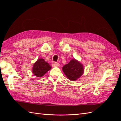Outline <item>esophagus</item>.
Wrapping results in <instances>:
<instances>
[{"mask_svg": "<svg viewBox=\"0 0 121 121\" xmlns=\"http://www.w3.org/2000/svg\"><path fill=\"white\" fill-rule=\"evenodd\" d=\"M52 65L53 67H58L60 65V64L56 63V62H53L52 64Z\"/></svg>", "mask_w": 121, "mask_h": 121, "instance_id": "esophagus-1", "label": "esophagus"}]
</instances>
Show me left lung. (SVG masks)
<instances>
[{"label":"left lung","mask_w":121,"mask_h":121,"mask_svg":"<svg viewBox=\"0 0 121 121\" xmlns=\"http://www.w3.org/2000/svg\"><path fill=\"white\" fill-rule=\"evenodd\" d=\"M63 71L69 79L75 81L81 77L84 72L83 65L75 59L72 60L63 67Z\"/></svg>","instance_id":"obj_1"}]
</instances>
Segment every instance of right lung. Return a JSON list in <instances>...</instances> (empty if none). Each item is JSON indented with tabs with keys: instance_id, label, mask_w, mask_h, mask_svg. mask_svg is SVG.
<instances>
[{
	"instance_id": "obj_1",
	"label": "right lung",
	"mask_w": 121,
	"mask_h": 121,
	"mask_svg": "<svg viewBox=\"0 0 121 121\" xmlns=\"http://www.w3.org/2000/svg\"><path fill=\"white\" fill-rule=\"evenodd\" d=\"M52 69L50 65L43 58L38 59L34 63L32 72L36 76L40 77Z\"/></svg>"
}]
</instances>
